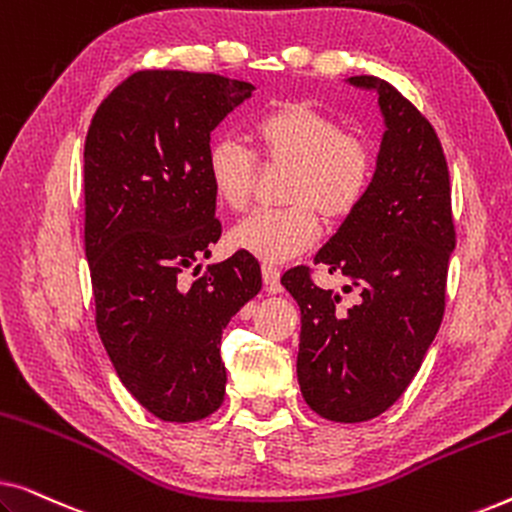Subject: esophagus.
Here are the masks:
<instances>
[{"label":"esophagus","instance_id":"esophagus-1","mask_svg":"<svg viewBox=\"0 0 512 512\" xmlns=\"http://www.w3.org/2000/svg\"><path fill=\"white\" fill-rule=\"evenodd\" d=\"M261 272H263L265 289L272 291V293H277L279 291V277H282V272H279L275 265H263Z\"/></svg>","mask_w":512,"mask_h":512}]
</instances>
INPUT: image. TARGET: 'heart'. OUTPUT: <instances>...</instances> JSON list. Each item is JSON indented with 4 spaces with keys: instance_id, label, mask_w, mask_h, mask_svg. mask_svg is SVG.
Here are the masks:
<instances>
[{
    "instance_id": "b5f03b06",
    "label": "heart",
    "mask_w": 512,
    "mask_h": 512,
    "mask_svg": "<svg viewBox=\"0 0 512 512\" xmlns=\"http://www.w3.org/2000/svg\"><path fill=\"white\" fill-rule=\"evenodd\" d=\"M258 156L286 167L282 198L289 207L256 212L230 230V247L263 263H284L317 242L319 216L342 221L366 198L373 151L366 139L342 132L333 116L307 102H279L251 125ZM207 181L230 212L249 207L258 165L233 139H216L205 158Z\"/></svg>"
}]
</instances>
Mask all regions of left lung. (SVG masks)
Listing matches in <instances>:
<instances>
[{
  "instance_id": "1",
  "label": "left lung",
  "mask_w": 512,
  "mask_h": 512,
  "mask_svg": "<svg viewBox=\"0 0 512 512\" xmlns=\"http://www.w3.org/2000/svg\"><path fill=\"white\" fill-rule=\"evenodd\" d=\"M384 135L366 198L317 251L314 265L349 279L354 305L312 282L300 265L282 284L300 307L298 384L305 403L331 422H368L394 405L417 375L445 312L454 251L452 188L433 125L377 76Z\"/></svg>"
}]
</instances>
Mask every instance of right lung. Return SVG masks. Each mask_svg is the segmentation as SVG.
<instances>
[{
  "mask_svg": "<svg viewBox=\"0 0 512 512\" xmlns=\"http://www.w3.org/2000/svg\"><path fill=\"white\" fill-rule=\"evenodd\" d=\"M251 93V83L219 74L144 69L111 90L86 135L97 333L123 387L163 422L219 410L223 328L261 291V268L244 251L181 282L221 237L205 170L209 135Z\"/></svg>",
  "mask_w": 512,
  "mask_h": 512,
  "instance_id": "right-lung-1",
  "label": "right lung"
}]
</instances>
